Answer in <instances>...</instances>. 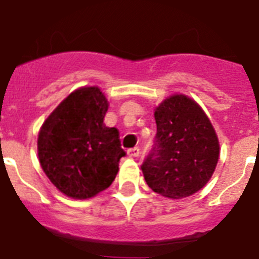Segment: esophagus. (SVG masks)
<instances>
[{
    "label": "esophagus",
    "mask_w": 259,
    "mask_h": 259,
    "mask_svg": "<svg viewBox=\"0 0 259 259\" xmlns=\"http://www.w3.org/2000/svg\"><path fill=\"white\" fill-rule=\"evenodd\" d=\"M128 155H130V157H132V158L139 157V155H140V149H139L137 146H135V148H132V149L128 150Z\"/></svg>",
    "instance_id": "1"
}]
</instances>
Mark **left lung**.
Segmentation results:
<instances>
[{"label": "left lung", "mask_w": 259, "mask_h": 259, "mask_svg": "<svg viewBox=\"0 0 259 259\" xmlns=\"http://www.w3.org/2000/svg\"><path fill=\"white\" fill-rule=\"evenodd\" d=\"M157 136L141 166L146 184L163 197L184 198L203 188L219 159V140L197 102L172 95L154 110Z\"/></svg>", "instance_id": "obj_1"}]
</instances>
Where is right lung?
<instances>
[{"label": "right lung", "instance_id": "right-lung-1", "mask_svg": "<svg viewBox=\"0 0 259 259\" xmlns=\"http://www.w3.org/2000/svg\"><path fill=\"white\" fill-rule=\"evenodd\" d=\"M106 96L98 87L75 89L53 110L38 132L37 154L53 185L75 200L109 188L124 157L119 132L106 127Z\"/></svg>", "mask_w": 259, "mask_h": 259}]
</instances>
